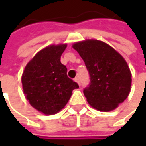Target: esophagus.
Masks as SVG:
<instances>
[{
    "label": "esophagus",
    "mask_w": 146,
    "mask_h": 146,
    "mask_svg": "<svg viewBox=\"0 0 146 146\" xmlns=\"http://www.w3.org/2000/svg\"><path fill=\"white\" fill-rule=\"evenodd\" d=\"M74 80H75V81H76V82H77V83L78 84V85H80V81H79V78H74Z\"/></svg>",
    "instance_id": "obj_1"
}]
</instances>
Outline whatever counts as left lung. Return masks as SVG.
Masks as SVG:
<instances>
[{"instance_id": "left-lung-1", "label": "left lung", "mask_w": 146, "mask_h": 146, "mask_svg": "<svg viewBox=\"0 0 146 146\" xmlns=\"http://www.w3.org/2000/svg\"><path fill=\"white\" fill-rule=\"evenodd\" d=\"M84 62L90 84L84 90L89 104L101 111H110L124 102L130 92L132 75L124 58L111 46L97 40L73 44Z\"/></svg>"}]
</instances>
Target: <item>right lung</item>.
<instances>
[{
	"instance_id": "1",
	"label": "right lung",
	"mask_w": 146,
	"mask_h": 146,
	"mask_svg": "<svg viewBox=\"0 0 146 146\" xmlns=\"http://www.w3.org/2000/svg\"><path fill=\"white\" fill-rule=\"evenodd\" d=\"M67 44H52L39 51L26 65L22 84L29 104L45 115L60 111L78 84L67 75L61 56Z\"/></svg>"
}]
</instances>
